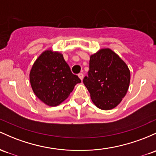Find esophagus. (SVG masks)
I'll return each instance as SVG.
<instances>
[{
  "label": "esophagus",
  "mask_w": 156,
  "mask_h": 156,
  "mask_svg": "<svg viewBox=\"0 0 156 156\" xmlns=\"http://www.w3.org/2000/svg\"><path fill=\"white\" fill-rule=\"evenodd\" d=\"M78 77H79V78L81 80H83V73H79V74H78Z\"/></svg>",
  "instance_id": "esophagus-1"
}]
</instances>
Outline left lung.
Here are the masks:
<instances>
[{"mask_svg": "<svg viewBox=\"0 0 156 156\" xmlns=\"http://www.w3.org/2000/svg\"><path fill=\"white\" fill-rule=\"evenodd\" d=\"M98 108L109 110L117 107L126 95L130 72L126 63L110 49H101L90 56L88 76L83 80Z\"/></svg>", "mask_w": 156, "mask_h": 156, "instance_id": "1", "label": "left lung"}]
</instances>
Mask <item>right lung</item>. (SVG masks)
Returning a JSON list of instances; mask_svg holds the SVG:
<instances>
[{
    "mask_svg": "<svg viewBox=\"0 0 156 156\" xmlns=\"http://www.w3.org/2000/svg\"><path fill=\"white\" fill-rule=\"evenodd\" d=\"M30 81L35 95L51 107L66 100L75 85L81 83L78 75L72 73L63 55L51 49L42 52L35 61Z\"/></svg>",
    "mask_w": 156,
    "mask_h": 156,
    "instance_id": "add662e5",
    "label": "right lung"
}]
</instances>
